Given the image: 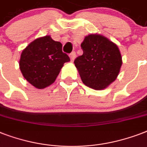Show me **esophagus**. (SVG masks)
<instances>
[{
	"mask_svg": "<svg viewBox=\"0 0 147 147\" xmlns=\"http://www.w3.org/2000/svg\"><path fill=\"white\" fill-rule=\"evenodd\" d=\"M69 56H70V59H71V62H73L74 59H75V58H76V52H75V51H73L72 53H70V55H69Z\"/></svg>",
	"mask_w": 147,
	"mask_h": 147,
	"instance_id": "34e87169",
	"label": "esophagus"
}]
</instances>
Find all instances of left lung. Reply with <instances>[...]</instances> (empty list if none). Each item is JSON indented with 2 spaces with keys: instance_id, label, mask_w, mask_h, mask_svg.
I'll return each mask as SVG.
<instances>
[{
  "instance_id": "obj_1",
  "label": "left lung",
  "mask_w": 147,
  "mask_h": 147,
  "mask_svg": "<svg viewBox=\"0 0 147 147\" xmlns=\"http://www.w3.org/2000/svg\"><path fill=\"white\" fill-rule=\"evenodd\" d=\"M81 47L83 54L74 63L82 82L95 90L107 88L117 78L122 65L117 46L103 36L91 34Z\"/></svg>"
}]
</instances>
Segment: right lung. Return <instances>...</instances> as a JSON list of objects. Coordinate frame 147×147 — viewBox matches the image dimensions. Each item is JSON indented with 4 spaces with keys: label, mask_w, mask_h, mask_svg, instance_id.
Returning a JSON list of instances; mask_svg holds the SVG:
<instances>
[{
    "label": "right lung",
    "mask_w": 147,
    "mask_h": 147,
    "mask_svg": "<svg viewBox=\"0 0 147 147\" xmlns=\"http://www.w3.org/2000/svg\"><path fill=\"white\" fill-rule=\"evenodd\" d=\"M61 42L49 36L38 38L22 52L20 69L26 81L36 88L53 84L65 62L70 61Z\"/></svg>",
    "instance_id": "right-lung-1"
}]
</instances>
